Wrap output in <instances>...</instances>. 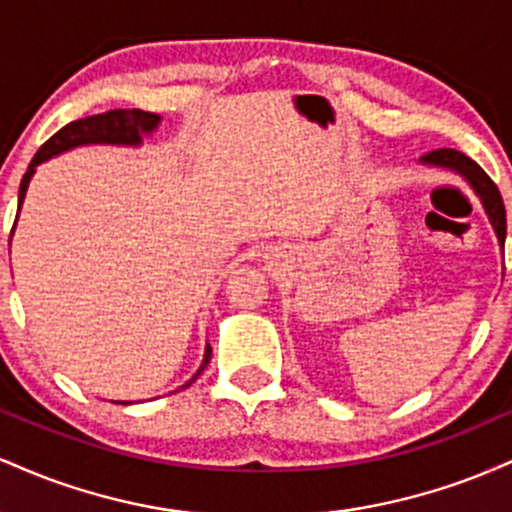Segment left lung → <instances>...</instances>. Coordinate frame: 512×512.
Wrapping results in <instances>:
<instances>
[{
	"instance_id": "obj_1",
	"label": "left lung",
	"mask_w": 512,
	"mask_h": 512,
	"mask_svg": "<svg viewBox=\"0 0 512 512\" xmlns=\"http://www.w3.org/2000/svg\"><path fill=\"white\" fill-rule=\"evenodd\" d=\"M421 161L431 163V166H443V168L455 170V173H460L462 178L474 187V192L479 195L481 204H484L486 214H489V219L493 223V231H496V236L503 245L505 243L503 197H501V192H498L496 182H493L489 175L484 173V168H481L477 161H472L469 156H464L462 151H455V149H433V151H428V154H424Z\"/></svg>"
}]
</instances>
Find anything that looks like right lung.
Instances as JSON below:
<instances>
[{
    "mask_svg": "<svg viewBox=\"0 0 512 512\" xmlns=\"http://www.w3.org/2000/svg\"><path fill=\"white\" fill-rule=\"evenodd\" d=\"M158 120H161V117L156 113H146V110L117 108V110H108V113L91 115V117H84V120H74L69 122V125H64L60 132L52 134L48 142L40 146L38 154L33 156L31 166H28L19 187V209H21L23 197H26L28 180H31V175L35 173V166H38V163L48 161L50 156L62 154V151L67 149H74V146L79 144H139L142 142V134H149L151 129H156ZM209 358H211V346H207V351H204L202 368L197 370V375L187 385H192L199 375H202V370L207 368Z\"/></svg>",
    "mask_w": 512,
    "mask_h": 512,
    "instance_id": "add662e5",
    "label": "right lung"
}]
</instances>
